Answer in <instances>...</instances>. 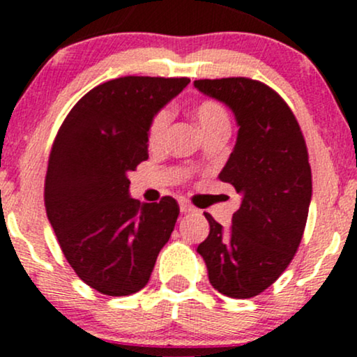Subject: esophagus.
I'll return each mask as SVG.
<instances>
[{
  "label": "esophagus",
  "mask_w": 357,
  "mask_h": 357,
  "mask_svg": "<svg viewBox=\"0 0 357 357\" xmlns=\"http://www.w3.org/2000/svg\"><path fill=\"white\" fill-rule=\"evenodd\" d=\"M179 210H181L183 213H191V211H195V208H192L188 202L181 199V202H179Z\"/></svg>",
  "instance_id": "1"
}]
</instances>
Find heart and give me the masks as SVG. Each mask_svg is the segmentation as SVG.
<instances>
[{
  "mask_svg": "<svg viewBox=\"0 0 357 357\" xmlns=\"http://www.w3.org/2000/svg\"><path fill=\"white\" fill-rule=\"evenodd\" d=\"M192 117L198 122L202 132L206 134L215 132V130H228L230 127V117H228L227 110L223 105L215 100H203L192 109ZM169 112L167 110H161L153 119L149 127V146L159 147L165 144L167 136V127H169Z\"/></svg>",
  "mask_w": 357,
  "mask_h": 357,
  "instance_id": "1",
  "label": "heart"
}]
</instances>
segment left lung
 I'll return each mask as SVG.
<instances>
[{
    "label": "left lung",
    "mask_w": 357,
    "mask_h": 357,
    "mask_svg": "<svg viewBox=\"0 0 357 357\" xmlns=\"http://www.w3.org/2000/svg\"><path fill=\"white\" fill-rule=\"evenodd\" d=\"M195 87L235 116L236 142L218 178L241 196L228 230L204 213L210 235L196 252L220 294L255 297L289 267L304 235L312 198L304 136L289 105L261 82L231 77Z\"/></svg>",
    "instance_id": "1"
}]
</instances>
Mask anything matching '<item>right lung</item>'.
Instances as JSON below:
<instances>
[{"label":"right lung","instance_id":"right-lung-1","mask_svg":"<svg viewBox=\"0 0 357 357\" xmlns=\"http://www.w3.org/2000/svg\"><path fill=\"white\" fill-rule=\"evenodd\" d=\"M188 84L162 77L105 82L77 102L53 142L47 216L70 267L105 296L144 289L174 230L176 199L137 203L129 173L147 159L153 119Z\"/></svg>","mask_w":357,"mask_h":357}]
</instances>
